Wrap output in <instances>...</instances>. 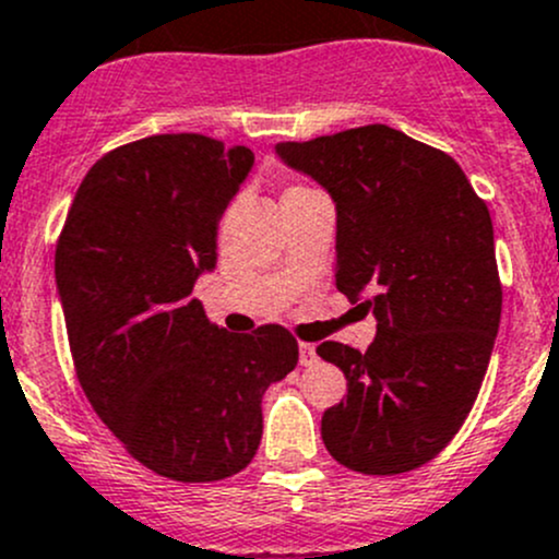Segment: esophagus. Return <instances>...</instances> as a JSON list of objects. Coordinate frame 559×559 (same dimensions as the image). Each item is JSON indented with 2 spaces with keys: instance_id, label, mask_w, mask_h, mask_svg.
<instances>
[{
  "instance_id": "obj_1",
  "label": "esophagus",
  "mask_w": 559,
  "mask_h": 559,
  "mask_svg": "<svg viewBox=\"0 0 559 559\" xmlns=\"http://www.w3.org/2000/svg\"><path fill=\"white\" fill-rule=\"evenodd\" d=\"M316 359H319V354H316V346L313 343H300V365H316Z\"/></svg>"
}]
</instances>
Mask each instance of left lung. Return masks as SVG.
Instances as JSON below:
<instances>
[{
  "label": "left lung",
  "mask_w": 559,
  "mask_h": 559,
  "mask_svg": "<svg viewBox=\"0 0 559 559\" xmlns=\"http://www.w3.org/2000/svg\"><path fill=\"white\" fill-rule=\"evenodd\" d=\"M275 154L332 197L335 286L376 316L368 352L316 348L346 376L321 441L352 471H414L467 419L498 337L503 289L487 205L452 156L384 123L278 143Z\"/></svg>",
  "instance_id": "obj_1"
}]
</instances>
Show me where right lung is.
<instances>
[{"mask_svg":"<svg viewBox=\"0 0 559 559\" xmlns=\"http://www.w3.org/2000/svg\"><path fill=\"white\" fill-rule=\"evenodd\" d=\"M253 167L246 145L154 134L88 170L56 246L78 381L129 454L175 481L243 471L262 397L297 365L278 324L233 335L191 297L216 270L218 222Z\"/></svg>","mask_w":559,"mask_h":559,"instance_id":"add662e5","label":"right lung"}]
</instances>
